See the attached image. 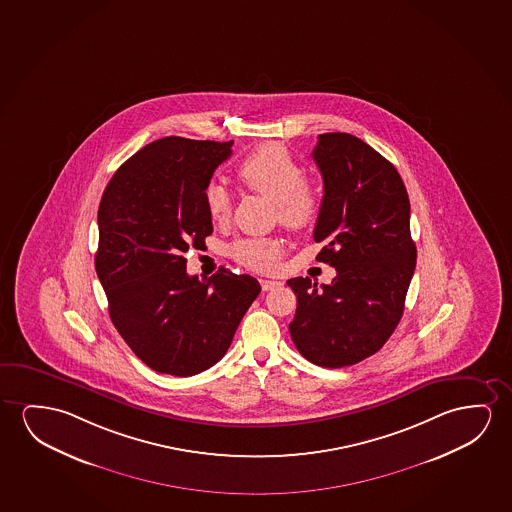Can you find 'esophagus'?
I'll return each mask as SVG.
<instances>
[{
  "mask_svg": "<svg viewBox=\"0 0 512 512\" xmlns=\"http://www.w3.org/2000/svg\"><path fill=\"white\" fill-rule=\"evenodd\" d=\"M278 285H282V283L280 282H275V280H264V278H262V280H260V287H262V290H273V289H276V287H278Z\"/></svg>",
  "mask_w": 512,
  "mask_h": 512,
  "instance_id": "34e87169",
  "label": "esophagus"
}]
</instances>
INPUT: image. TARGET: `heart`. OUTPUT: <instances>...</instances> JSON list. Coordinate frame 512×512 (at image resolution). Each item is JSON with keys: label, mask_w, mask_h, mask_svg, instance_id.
Here are the masks:
<instances>
[{"label": "heart", "mask_w": 512, "mask_h": 512, "mask_svg": "<svg viewBox=\"0 0 512 512\" xmlns=\"http://www.w3.org/2000/svg\"><path fill=\"white\" fill-rule=\"evenodd\" d=\"M237 178L253 192L275 199L278 218L289 229H306L319 218L320 193L304 179V169L282 144H264L243 158L237 165ZM204 202L215 222L229 220L232 195L222 183H209ZM229 255L241 266L253 271H273L282 259V239L273 236H252L236 239L229 246Z\"/></svg>", "instance_id": "heart-1"}]
</instances>
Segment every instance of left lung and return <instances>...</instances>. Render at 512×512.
I'll return each mask as SVG.
<instances>
[{"mask_svg": "<svg viewBox=\"0 0 512 512\" xmlns=\"http://www.w3.org/2000/svg\"><path fill=\"white\" fill-rule=\"evenodd\" d=\"M312 156L324 179L317 260L336 276L320 287L290 278V336L310 363L343 368L373 356L400 324L417 259L410 200L393 163L354 135H319Z\"/></svg>", "mask_w": 512, "mask_h": 512, "instance_id": "left-lung-1", "label": "left lung"}]
</instances>
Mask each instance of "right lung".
<instances>
[{
	"label": "right lung",
	"mask_w": 512,
	"mask_h": 512,
	"mask_svg": "<svg viewBox=\"0 0 512 512\" xmlns=\"http://www.w3.org/2000/svg\"><path fill=\"white\" fill-rule=\"evenodd\" d=\"M229 142L165 137L114 172L98 208V280L126 345L151 370L192 377L218 363L260 285L220 267L208 282L185 253L213 232L204 190Z\"/></svg>",
	"instance_id": "1"
}]
</instances>
